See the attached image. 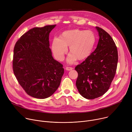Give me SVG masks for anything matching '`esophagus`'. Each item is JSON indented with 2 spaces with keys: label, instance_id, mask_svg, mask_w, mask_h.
<instances>
[{
  "label": "esophagus",
  "instance_id": "1",
  "mask_svg": "<svg viewBox=\"0 0 132 132\" xmlns=\"http://www.w3.org/2000/svg\"><path fill=\"white\" fill-rule=\"evenodd\" d=\"M73 69V68L72 67H66L65 70L67 71H70V70H72Z\"/></svg>",
  "mask_w": 132,
  "mask_h": 132
}]
</instances>
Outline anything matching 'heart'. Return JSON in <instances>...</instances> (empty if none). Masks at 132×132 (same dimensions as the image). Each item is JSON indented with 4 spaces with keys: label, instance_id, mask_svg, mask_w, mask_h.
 <instances>
[{
    "label": "heart",
    "instance_id": "obj_1",
    "mask_svg": "<svg viewBox=\"0 0 132 132\" xmlns=\"http://www.w3.org/2000/svg\"><path fill=\"white\" fill-rule=\"evenodd\" d=\"M95 42V34L90 30H70L64 32L61 38L53 39L52 50L56 59L62 61L68 51V46H70L71 53L67 61L72 64L77 59L82 60L88 57L93 51Z\"/></svg>",
    "mask_w": 132,
    "mask_h": 132
}]
</instances>
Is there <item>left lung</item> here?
I'll return each instance as SVG.
<instances>
[{"mask_svg": "<svg viewBox=\"0 0 132 132\" xmlns=\"http://www.w3.org/2000/svg\"><path fill=\"white\" fill-rule=\"evenodd\" d=\"M99 39L96 48L85 61L77 65L76 86L80 94L93 99L105 94L115 77L118 62L116 44L110 35L96 27Z\"/></svg>", "mask_w": 132, "mask_h": 132, "instance_id": "left-lung-1", "label": "left lung"}]
</instances>
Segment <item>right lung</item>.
<instances>
[{"instance_id": "obj_1", "label": "right lung", "mask_w": 132, "mask_h": 132, "mask_svg": "<svg viewBox=\"0 0 132 132\" xmlns=\"http://www.w3.org/2000/svg\"><path fill=\"white\" fill-rule=\"evenodd\" d=\"M55 26L31 29L17 40L14 47V75L25 92L35 98L52 96L64 73L63 65L54 59L49 47V34Z\"/></svg>"}]
</instances>
